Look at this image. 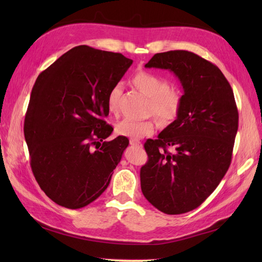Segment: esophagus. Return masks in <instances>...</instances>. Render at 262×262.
<instances>
[{"label":"esophagus","mask_w":262,"mask_h":262,"mask_svg":"<svg viewBox=\"0 0 262 262\" xmlns=\"http://www.w3.org/2000/svg\"><path fill=\"white\" fill-rule=\"evenodd\" d=\"M129 144H130L132 146L142 147V143H141V142H137V141H134V140H130V141H129Z\"/></svg>","instance_id":"obj_1"}]
</instances>
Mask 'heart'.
Segmentation results:
<instances>
[{
  "mask_svg": "<svg viewBox=\"0 0 262 262\" xmlns=\"http://www.w3.org/2000/svg\"><path fill=\"white\" fill-rule=\"evenodd\" d=\"M134 84L149 99V111L159 121L169 122L178 115L181 105V96L173 89L170 82L163 76H160L148 71H140L133 77ZM122 92V83L118 82L110 89L107 98V105L110 113H117L118 100ZM155 126L151 120L137 121L124 119L116 125V133L118 135L129 137L132 140L151 135Z\"/></svg>",
  "mask_w": 262,
  "mask_h": 262,
  "instance_id": "1",
  "label": "heart"
}]
</instances>
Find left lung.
I'll return each mask as SVG.
<instances>
[{"mask_svg": "<svg viewBox=\"0 0 262 262\" xmlns=\"http://www.w3.org/2000/svg\"><path fill=\"white\" fill-rule=\"evenodd\" d=\"M145 68L172 72L183 94L176 120L144 144L142 192L163 213L183 214L202 205L229 170L238 125L234 94L216 65L191 52L155 54Z\"/></svg>", "mask_w": 262, "mask_h": 262, "instance_id": "8db88e82", "label": "left lung"}]
</instances>
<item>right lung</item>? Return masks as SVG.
Listing matches in <instances>:
<instances>
[{"instance_id": "add662e5", "label": "right lung", "mask_w": 262, "mask_h": 262, "mask_svg": "<svg viewBox=\"0 0 262 262\" xmlns=\"http://www.w3.org/2000/svg\"><path fill=\"white\" fill-rule=\"evenodd\" d=\"M119 53L85 45L72 48L41 72L25 118L30 165L42 191L63 207L82 208L109 186L129 144L114 128L108 92L130 68Z\"/></svg>"}]
</instances>
